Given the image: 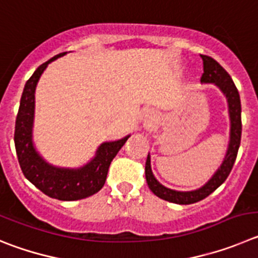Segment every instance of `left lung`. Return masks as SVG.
I'll use <instances>...</instances> for the list:
<instances>
[{"label": "left lung", "mask_w": 258, "mask_h": 258, "mask_svg": "<svg viewBox=\"0 0 258 258\" xmlns=\"http://www.w3.org/2000/svg\"><path fill=\"white\" fill-rule=\"evenodd\" d=\"M201 57L203 60V74L201 77V82L215 83V85L219 86L221 91L227 97L231 120L230 144H229L226 157H225L219 171L213 175V177L203 187L194 190V191H176V190L167 189L163 185L159 184L153 176L152 168H150V157L148 155L145 163V177L148 186L158 198L176 204L197 203V202L207 198L210 194H212L231 172V168H233L236 155H238L240 139H242V105H240V96H239L236 86L234 85L230 74L227 73L215 59L207 56V55H201Z\"/></svg>", "instance_id": "obj_1"}]
</instances>
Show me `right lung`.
I'll use <instances>...</instances> for the list:
<instances>
[{
    "label": "right lung",
    "instance_id": "add662e5",
    "mask_svg": "<svg viewBox=\"0 0 258 258\" xmlns=\"http://www.w3.org/2000/svg\"><path fill=\"white\" fill-rule=\"evenodd\" d=\"M66 55V52L51 57L36 69L29 80L27 81L20 99L19 112L15 120V143L16 155L20 168L25 177L50 198L59 201H78L94 196L104 186L108 175V169L113 158L124 145L128 136L112 143H104L97 150L96 157L80 169L55 168L46 163L39 157L32 145V123L34 112V90L42 72L48 62Z\"/></svg>",
    "mask_w": 258,
    "mask_h": 258
}]
</instances>
